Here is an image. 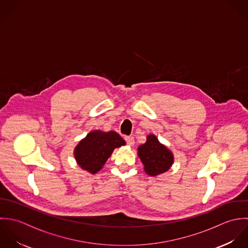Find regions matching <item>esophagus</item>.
I'll return each instance as SVG.
<instances>
[{"mask_svg":"<svg viewBox=\"0 0 248 248\" xmlns=\"http://www.w3.org/2000/svg\"><path fill=\"white\" fill-rule=\"evenodd\" d=\"M124 140L128 146L132 147L134 145V138L132 136H124Z\"/></svg>","mask_w":248,"mask_h":248,"instance_id":"obj_1","label":"esophagus"}]
</instances>
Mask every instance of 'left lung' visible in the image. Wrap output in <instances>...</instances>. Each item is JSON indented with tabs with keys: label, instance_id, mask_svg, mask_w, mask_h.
<instances>
[{
	"label": "left lung",
	"instance_id": "8db88e82",
	"mask_svg": "<svg viewBox=\"0 0 248 248\" xmlns=\"http://www.w3.org/2000/svg\"><path fill=\"white\" fill-rule=\"evenodd\" d=\"M138 155L146 172L152 176L167 171L173 162L172 153L160 144L154 135H149L147 142L138 148Z\"/></svg>",
	"mask_w": 248,
	"mask_h": 248
}]
</instances>
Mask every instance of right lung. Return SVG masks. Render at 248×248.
<instances>
[{
	"instance_id": "add662e5",
	"label": "right lung",
	"mask_w": 248,
	"mask_h": 248,
	"mask_svg": "<svg viewBox=\"0 0 248 248\" xmlns=\"http://www.w3.org/2000/svg\"><path fill=\"white\" fill-rule=\"evenodd\" d=\"M124 145V140L114 131H93L77 146L76 160L83 170L94 174L102 168L114 149Z\"/></svg>"
}]
</instances>
